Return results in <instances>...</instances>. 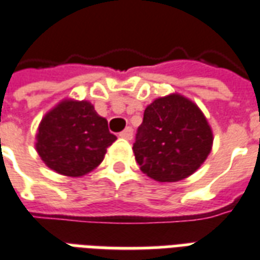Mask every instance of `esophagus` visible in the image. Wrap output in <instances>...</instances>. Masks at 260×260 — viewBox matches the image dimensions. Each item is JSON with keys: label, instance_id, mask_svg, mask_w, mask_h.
Listing matches in <instances>:
<instances>
[{"label": "esophagus", "instance_id": "1", "mask_svg": "<svg viewBox=\"0 0 260 260\" xmlns=\"http://www.w3.org/2000/svg\"><path fill=\"white\" fill-rule=\"evenodd\" d=\"M132 136H134V131H132L131 126H126L125 129L120 132V138L126 139V140H132Z\"/></svg>", "mask_w": 260, "mask_h": 260}]
</instances>
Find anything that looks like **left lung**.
I'll list each match as a JSON object with an SVG mask.
<instances>
[{"instance_id":"obj_1","label":"left lung","mask_w":260,"mask_h":260,"mask_svg":"<svg viewBox=\"0 0 260 260\" xmlns=\"http://www.w3.org/2000/svg\"><path fill=\"white\" fill-rule=\"evenodd\" d=\"M213 134L194 102L181 94L156 98L144 110L134 152L140 170L158 182H177L208 158Z\"/></svg>"}]
</instances>
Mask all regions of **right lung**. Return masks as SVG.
Returning <instances> with one entry per match:
<instances>
[{
    "label": "right lung",
    "instance_id": "obj_1",
    "mask_svg": "<svg viewBox=\"0 0 260 260\" xmlns=\"http://www.w3.org/2000/svg\"><path fill=\"white\" fill-rule=\"evenodd\" d=\"M116 139L90 102L64 100L43 117L36 151L51 170L82 177L104 160L106 148Z\"/></svg>",
    "mask_w": 260,
    "mask_h": 260
}]
</instances>
